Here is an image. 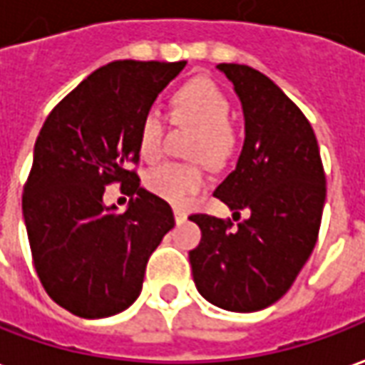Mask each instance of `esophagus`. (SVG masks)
<instances>
[{"instance_id":"1","label":"esophagus","mask_w":365,"mask_h":365,"mask_svg":"<svg viewBox=\"0 0 365 365\" xmlns=\"http://www.w3.org/2000/svg\"><path fill=\"white\" fill-rule=\"evenodd\" d=\"M174 217L178 223H183V221H185V217H187V213H185L182 207H174Z\"/></svg>"}]
</instances>
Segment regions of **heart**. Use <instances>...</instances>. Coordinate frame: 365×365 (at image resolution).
I'll use <instances>...</instances> for the list:
<instances>
[{"label":"heart","instance_id":"heart-1","mask_svg":"<svg viewBox=\"0 0 365 365\" xmlns=\"http://www.w3.org/2000/svg\"><path fill=\"white\" fill-rule=\"evenodd\" d=\"M231 103L227 94L207 76L191 78L175 93L174 120L195 124L200 132L193 140L191 156L205 158L209 164L225 162L235 146V132L229 124ZM165 148V118L156 106L148 108L138 124V152L146 162H156ZM201 164L168 162L146 174V187L174 205H185L203 187Z\"/></svg>","mask_w":365,"mask_h":365}]
</instances>
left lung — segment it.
I'll list each match as a JSON object with an SVG mask.
<instances>
[{"label":"left lung","mask_w":365,"mask_h":365,"mask_svg":"<svg viewBox=\"0 0 365 365\" xmlns=\"http://www.w3.org/2000/svg\"><path fill=\"white\" fill-rule=\"evenodd\" d=\"M245 114V144L235 170L213 195L233 217L193 213L200 245L190 251L201 297L233 312L277 302L314 249L326 200V175L314 130L269 76L247 65L221 63ZM237 221V219H235Z\"/></svg>","instance_id":"1"}]
</instances>
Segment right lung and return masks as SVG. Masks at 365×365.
<instances>
[{"instance_id":"obj_1","label":"right lung","mask_w":365,"mask_h":365,"mask_svg":"<svg viewBox=\"0 0 365 365\" xmlns=\"http://www.w3.org/2000/svg\"><path fill=\"white\" fill-rule=\"evenodd\" d=\"M185 61H114L51 110L41 128L23 217L35 271L58 307L81 318L118 314L138 298L150 255L175 225L168 201L140 187L138 124ZM120 182L124 214L102 203Z\"/></svg>"}]
</instances>
